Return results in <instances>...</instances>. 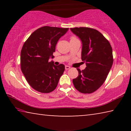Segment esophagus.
Here are the masks:
<instances>
[{"instance_id": "esophagus-1", "label": "esophagus", "mask_w": 131, "mask_h": 131, "mask_svg": "<svg viewBox=\"0 0 131 131\" xmlns=\"http://www.w3.org/2000/svg\"><path fill=\"white\" fill-rule=\"evenodd\" d=\"M70 68V66H65V69H66V70H69Z\"/></svg>"}]
</instances>
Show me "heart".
I'll list each match as a JSON object with an SVG mask.
<instances>
[{"label": "heart", "instance_id": "1", "mask_svg": "<svg viewBox=\"0 0 131 131\" xmlns=\"http://www.w3.org/2000/svg\"><path fill=\"white\" fill-rule=\"evenodd\" d=\"M76 39L75 37H71L70 40H73V39Z\"/></svg>", "mask_w": 131, "mask_h": 131}]
</instances>
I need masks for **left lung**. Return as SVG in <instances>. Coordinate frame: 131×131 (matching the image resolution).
<instances>
[{"label":"left lung","instance_id":"obj_1","mask_svg":"<svg viewBox=\"0 0 131 131\" xmlns=\"http://www.w3.org/2000/svg\"><path fill=\"white\" fill-rule=\"evenodd\" d=\"M82 42L81 59L86 68L77 69L79 76L73 79L75 88L83 94H91L103 84L113 62L112 48L103 35L87 27L70 28Z\"/></svg>","mask_w":131,"mask_h":131}]
</instances>
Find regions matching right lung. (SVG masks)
I'll list each match as a JSON object with an SVG mask.
<instances>
[{
  "mask_svg": "<svg viewBox=\"0 0 131 131\" xmlns=\"http://www.w3.org/2000/svg\"><path fill=\"white\" fill-rule=\"evenodd\" d=\"M69 28L43 26L30 35L21 51V69L29 84L37 91L49 93L56 88L65 66H56L53 52L58 41Z\"/></svg>",
  "mask_w": 131,
  "mask_h": 131,
  "instance_id": "right-lung-1",
  "label": "right lung"
}]
</instances>
